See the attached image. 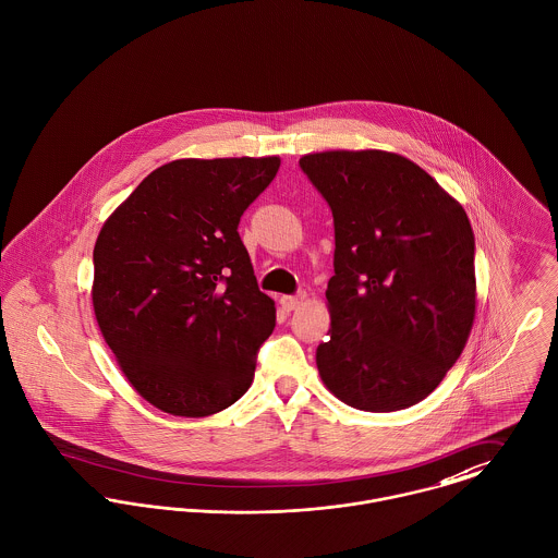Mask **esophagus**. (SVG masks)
<instances>
[{"instance_id": "34e87169", "label": "esophagus", "mask_w": 558, "mask_h": 558, "mask_svg": "<svg viewBox=\"0 0 558 558\" xmlns=\"http://www.w3.org/2000/svg\"><path fill=\"white\" fill-rule=\"evenodd\" d=\"M304 302H306V293H300V295H284V298H280V306L287 310V312L300 308Z\"/></svg>"}]
</instances>
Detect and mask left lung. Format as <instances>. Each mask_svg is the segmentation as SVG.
I'll list each match as a JSON object with an SVG mask.
<instances>
[{"mask_svg": "<svg viewBox=\"0 0 558 558\" xmlns=\"http://www.w3.org/2000/svg\"><path fill=\"white\" fill-rule=\"evenodd\" d=\"M333 214L331 316L316 347L323 385L389 413L430 396L462 355L477 306L475 235L464 207L413 160L383 149L300 158Z\"/></svg>", "mask_w": 558, "mask_h": 558, "instance_id": "obj_1", "label": "left lung"}]
</instances>
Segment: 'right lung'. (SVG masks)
I'll list each match as a JSON object with an SVG mask.
<instances>
[{
	"mask_svg": "<svg viewBox=\"0 0 558 558\" xmlns=\"http://www.w3.org/2000/svg\"><path fill=\"white\" fill-rule=\"evenodd\" d=\"M278 169V156L167 162L98 233V327L134 391L169 415L220 413L252 385L276 304L238 227Z\"/></svg>",
	"mask_w": 558,
	"mask_h": 558,
	"instance_id": "right-lung-1",
	"label": "right lung"
}]
</instances>
